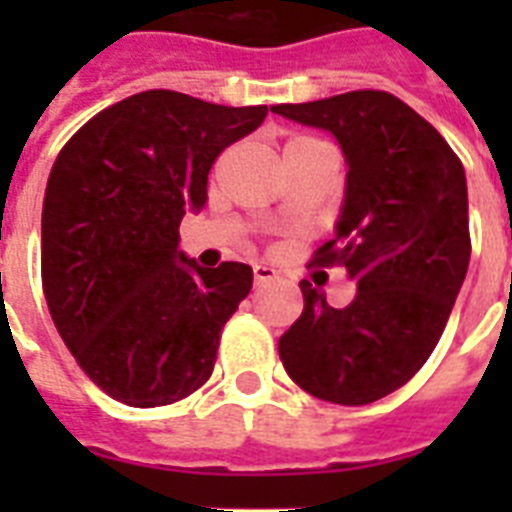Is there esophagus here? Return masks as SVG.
Listing matches in <instances>:
<instances>
[{
	"label": "esophagus",
	"mask_w": 512,
	"mask_h": 512,
	"mask_svg": "<svg viewBox=\"0 0 512 512\" xmlns=\"http://www.w3.org/2000/svg\"><path fill=\"white\" fill-rule=\"evenodd\" d=\"M252 273H255L257 287L279 281V271H276V268H271V265H255V268H252Z\"/></svg>",
	"instance_id": "esophagus-1"
}]
</instances>
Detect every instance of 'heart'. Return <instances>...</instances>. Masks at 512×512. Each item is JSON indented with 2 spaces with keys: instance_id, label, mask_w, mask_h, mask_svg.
<instances>
[{
  "instance_id": "obj_1",
  "label": "heart",
  "mask_w": 512,
  "mask_h": 512,
  "mask_svg": "<svg viewBox=\"0 0 512 512\" xmlns=\"http://www.w3.org/2000/svg\"><path fill=\"white\" fill-rule=\"evenodd\" d=\"M316 148H321V151H332V146H329V143H324V140L311 138V135H297V138L287 140V146H284V156L297 154V151H316Z\"/></svg>"
}]
</instances>
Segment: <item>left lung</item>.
I'll list each match as a JSON object with an SVG mask.
<instances>
[{
    "mask_svg": "<svg viewBox=\"0 0 512 512\" xmlns=\"http://www.w3.org/2000/svg\"><path fill=\"white\" fill-rule=\"evenodd\" d=\"M273 114L340 140L345 204L311 265H342L356 284L350 305L332 308L300 281L305 308L281 335V364L321 401L372 404L412 380L444 335L470 263L465 170L441 132L390 92L281 103Z\"/></svg>",
    "mask_w": 512,
    "mask_h": 512,
    "instance_id": "8db88e82",
    "label": "left lung"
}]
</instances>
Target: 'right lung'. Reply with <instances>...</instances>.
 Wrapping results in <instances>:
<instances>
[{
  "instance_id": "1",
  "label": "right lung",
  "mask_w": 512,
  "mask_h": 512,
  "mask_svg": "<svg viewBox=\"0 0 512 512\" xmlns=\"http://www.w3.org/2000/svg\"><path fill=\"white\" fill-rule=\"evenodd\" d=\"M265 114L148 90L103 108L60 148L44 191L42 289L76 364L116 401L175 404L215 369L252 268H199L177 249L180 220L204 207L223 148Z\"/></svg>"
}]
</instances>
